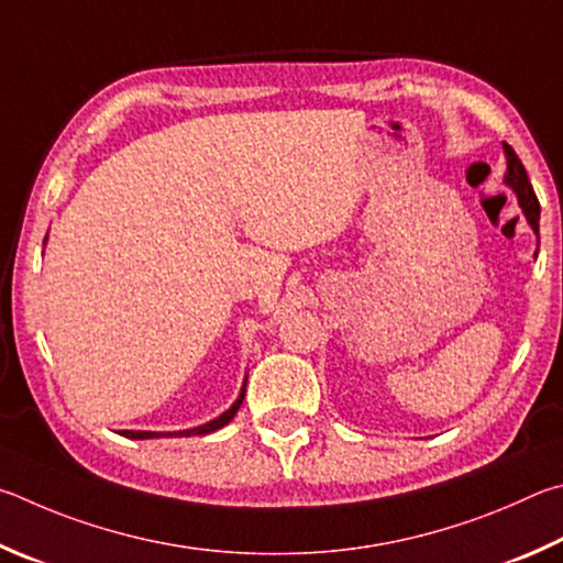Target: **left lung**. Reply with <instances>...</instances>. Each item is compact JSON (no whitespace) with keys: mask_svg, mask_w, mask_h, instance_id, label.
Masks as SVG:
<instances>
[{"mask_svg":"<svg viewBox=\"0 0 563 563\" xmlns=\"http://www.w3.org/2000/svg\"><path fill=\"white\" fill-rule=\"evenodd\" d=\"M501 147H505V157H507L505 185L511 187V192L517 195V202L521 207V212H525L529 227L539 236V212H541V207H539V200H537V195H534V187H531L525 165H521L517 153L511 151V145L501 143Z\"/></svg>","mask_w":563,"mask_h":563,"instance_id":"1","label":"left lung"}]
</instances>
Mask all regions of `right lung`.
I'll return each mask as SVG.
<instances>
[{
	"label": "right lung",
	"mask_w": 563,
	"mask_h": 563,
	"mask_svg": "<svg viewBox=\"0 0 563 563\" xmlns=\"http://www.w3.org/2000/svg\"><path fill=\"white\" fill-rule=\"evenodd\" d=\"M44 244H46V240H44ZM244 386H246V380L242 383V390H240V396H236V400L232 402L230 410H224L220 418H214V420H210V422H205V426H197V428H190V430H177V432H153V430H121V435H123V438H131V440H153V438H192V435H207V432H214V430L224 428L227 422H230V420L236 416V410H240L242 400H244Z\"/></svg>",
	"instance_id": "add662e5"
}]
</instances>
